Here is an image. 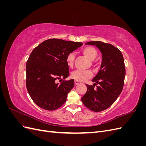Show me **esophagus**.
<instances>
[{"label": "esophagus", "instance_id": "34e87169", "mask_svg": "<svg viewBox=\"0 0 146 146\" xmlns=\"http://www.w3.org/2000/svg\"><path fill=\"white\" fill-rule=\"evenodd\" d=\"M74 83H75V85H78V84L79 83V82H78L77 80H75V81H74Z\"/></svg>", "mask_w": 146, "mask_h": 146}]
</instances>
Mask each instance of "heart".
Returning <instances> with one entry per match:
<instances>
[{"label":"heart","mask_w":146,"mask_h":146,"mask_svg":"<svg viewBox=\"0 0 146 146\" xmlns=\"http://www.w3.org/2000/svg\"><path fill=\"white\" fill-rule=\"evenodd\" d=\"M83 54L90 60H94L98 55V52L96 48L91 46H87L82 49ZM75 54L74 53H70L66 56V62L69 66H72L75 60ZM92 73L90 70H76L71 74V77L76 80L83 82L92 77Z\"/></svg>","instance_id":"obj_1"}]
</instances>
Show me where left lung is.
I'll use <instances>...</instances> for the list:
<instances>
[{"label":"left lung","instance_id":"1","mask_svg":"<svg viewBox=\"0 0 146 146\" xmlns=\"http://www.w3.org/2000/svg\"><path fill=\"white\" fill-rule=\"evenodd\" d=\"M102 53V63L98 74L92 78L93 85H88L82 101L92 111H104L111 106L120 95L125 76L124 60L121 52L112 44L101 41H90ZM99 85L96 89L94 86Z\"/></svg>","mask_w":146,"mask_h":146}]
</instances>
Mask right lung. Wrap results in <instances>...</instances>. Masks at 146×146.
<instances>
[{
    "instance_id": "add662e5",
    "label": "right lung",
    "mask_w": 146,
    "mask_h": 146,
    "mask_svg": "<svg viewBox=\"0 0 146 146\" xmlns=\"http://www.w3.org/2000/svg\"><path fill=\"white\" fill-rule=\"evenodd\" d=\"M82 45V42L53 38L43 41L33 50L26 64V86L38 107L52 111L66 102L74 80L61 83L56 80L69 76L66 56Z\"/></svg>"
}]
</instances>
